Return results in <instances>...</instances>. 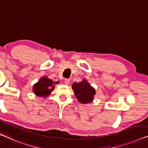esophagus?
Listing matches in <instances>:
<instances>
[{"label": "esophagus", "instance_id": "obj_1", "mask_svg": "<svg viewBox=\"0 0 148 148\" xmlns=\"http://www.w3.org/2000/svg\"><path fill=\"white\" fill-rule=\"evenodd\" d=\"M64 83H65V85H69V83H70V79H65V81H64Z\"/></svg>", "mask_w": 148, "mask_h": 148}]
</instances>
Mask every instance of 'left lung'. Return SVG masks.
<instances>
[{"mask_svg": "<svg viewBox=\"0 0 148 148\" xmlns=\"http://www.w3.org/2000/svg\"><path fill=\"white\" fill-rule=\"evenodd\" d=\"M72 88L77 100L82 104L91 103L94 99V95L96 94L95 88L86 79L79 83H74L72 85Z\"/></svg>", "mask_w": 148, "mask_h": 148, "instance_id": "1", "label": "left lung"}]
</instances>
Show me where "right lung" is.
I'll return each instance as SVG.
<instances>
[{"label":"right lung","instance_id":"right-lung-1","mask_svg":"<svg viewBox=\"0 0 148 148\" xmlns=\"http://www.w3.org/2000/svg\"><path fill=\"white\" fill-rule=\"evenodd\" d=\"M58 83L59 81L53 82L47 77H43L33 86V92L37 96L46 97L50 95L55 88L54 84Z\"/></svg>","mask_w":148,"mask_h":148}]
</instances>
